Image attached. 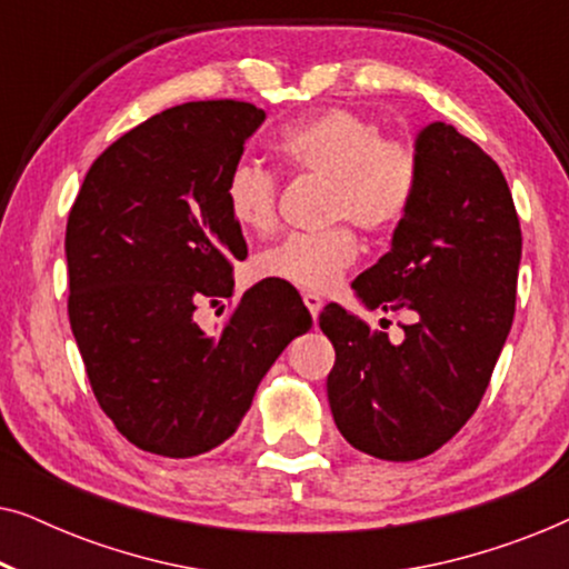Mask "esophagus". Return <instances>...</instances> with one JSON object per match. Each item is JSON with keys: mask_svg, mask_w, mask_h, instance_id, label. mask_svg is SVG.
<instances>
[{"mask_svg": "<svg viewBox=\"0 0 569 569\" xmlns=\"http://www.w3.org/2000/svg\"><path fill=\"white\" fill-rule=\"evenodd\" d=\"M302 302H306V308L310 310V316L318 318V313H321V308H323L321 295H316V292H306V295H302Z\"/></svg>", "mask_w": 569, "mask_h": 569, "instance_id": "obj_1", "label": "esophagus"}]
</instances>
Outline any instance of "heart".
<instances>
[{
  "label": "heart",
  "mask_w": 569,
  "mask_h": 569,
  "mask_svg": "<svg viewBox=\"0 0 569 569\" xmlns=\"http://www.w3.org/2000/svg\"><path fill=\"white\" fill-rule=\"evenodd\" d=\"M277 158L295 173L329 181L326 214L349 220L365 232L399 228L419 189V160L411 147L386 139L368 116L329 108L282 129ZM279 181L256 162L232 166L224 181V207L243 232L263 236L277 222ZM360 256L357 236L345 224L323 232H295L256 256L261 279L295 290L326 292L337 287Z\"/></svg>",
  "instance_id": "obj_1"
}]
</instances>
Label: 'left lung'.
<instances>
[{"label": "left lung", "mask_w": 569, "mask_h": 569, "mask_svg": "<svg viewBox=\"0 0 569 569\" xmlns=\"http://www.w3.org/2000/svg\"><path fill=\"white\" fill-rule=\"evenodd\" d=\"M419 189L391 251L352 282L368 310L411 313L403 341L337 302L321 331L337 349L326 380L349 446L383 461H417L477 411L516 313L520 222L489 154L432 121L415 139Z\"/></svg>", "instance_id": "left-lung-1"}]
</instances>
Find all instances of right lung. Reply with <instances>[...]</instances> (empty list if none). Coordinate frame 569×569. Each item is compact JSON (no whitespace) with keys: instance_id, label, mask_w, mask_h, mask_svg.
<instances>
[{"instance_id":"right-lung-1","label":"right lung","mask_w":569,"mask_h":569,"mask_svg":"<svg viewBox=\"0 0 569 569\" xmlns=\"http://www.w3.org/2000/svg\"><path fill=\"white\" fill-rule=\"evenodd\" d=\"M267 113L240 100L168 108L108 147L67 222L69 323L100 409L147 453L222 446L261 378L313 318L295 287L259 282L220 331L197 306L232 295L248 256L224 181Z\"/></svg>"}]
</instances>
